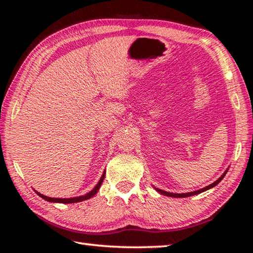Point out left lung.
Returning a JSON list of instances; mask_svg holds the SVG:
<instances>
[{
    "label": "left lung",
    "mask_w": 253,
    "mask_h": 253,
    "mask_svg": "<svg viewBox=\"0 0 253 253\" xmlns=\"http://www.w3.org/2000/svg\"><path fill=\"white\" fill-rule=\"evenodd\" d=\"M227 170H229V169H226V170L224 171V173H223V175L218 178L217 180H215L214 183H212L211 185H209V186H206V187H204V188H201V189H198V190H195V192H189V193H183V194H173V193H169V192H165V190H161V189H159V188H157V187H155V189L157 190V192L158 193H160L161 195H165V196H169V197H189V196H194V195H197V194H201V193H203V192H205V190H209V189H211V188H213V187H215V186H216L218 183H220V181L223 179V178H224V176H225V173L227 172Z\"/></svg>",
    "instance_id": "obj_1"
}]
</instances>
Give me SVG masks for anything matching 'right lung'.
I'll list each match as a JSON object with an SVG mask.
<instances>
[{"label":"right lung","mask_w":253,"mask_h":253,"mask_svg":"<svg viewBox=\"0 0 253 253\" xmlns=\"http://www.w3.org/2000/svg\"><path fill=\"white\" fill-rule=\"evenodd\" d=\"M104 177H105V170L103 171V175L101 177V179L98 180V183L96 184V186L90 190V192H88L87 194H85V195H82V196H77V197H70V198H55V197H48L43 195V194H40L39 192H37V190H35V192L38 194V195L40 197H42L43 200L50 202V203H63V204H72V203H78V202H83V201H86V200H89L90 197H93L95 194H96L98 192L99 187H101V185L103 183V180H104Z\"/></svg>","instance_id":"right-lung-1"}]
</instances>
